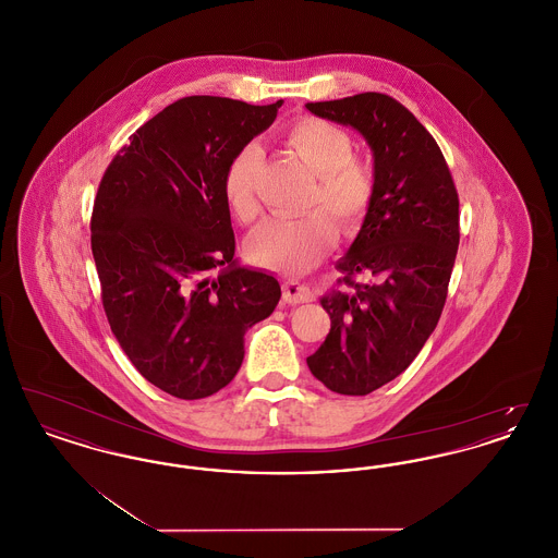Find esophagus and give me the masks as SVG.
I'll return each mask as SVG.
<instances>
[{"label":"esophagus","mask_w":558,"mask_h":558,"mask_svg":"<svg viewBox=\"0 0 558 558\" xmlns=\"http://www.w3.org/2000/svg\"><path fill=\"white\" fill-rule=\"evenodd\" d=\"M282 299H284L287 303H291V305L307 303V301H312V292H310V289H307L305 284H301V282H296V280H287V282L282 284Z\"/></svg>","instance_id":"esophagus-1"}]
</instances>
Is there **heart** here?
Instances as JSON below:
<instances>
[{"mask_svg":"<svg viewBox=\"0 0 558 558\" xmlns=\"http://www.w3.org/2000/svg\"><path fill=\"white\" fill-rule=\"evenodd\" d=\"M284 144L314 173L307 205L318 207L301 217H274L259 226L246 242L248 257L259 266L305 269L335 242L332 217L351 228L364 219L374 194V175L364 160L353 155L351 135L328 121L305 117L291 123ZM264 167L259 146L248 144L230 160L223 175L228 207L240 221L259 215L257 178Z\"/></svg>","mask_w":558,"mask_h":558,"instance_id":"obj_1","label":"heart"}]
</instances>
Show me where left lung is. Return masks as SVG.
<instances>
[{
    "label": "left lung",
    "mask_w": 558,
    "mask_h": 558,
    "mask_svg": "<svg viewBox=\"0 0 558 558\" xmlns=\"http://www.w3.org/2000/svg\"><path fill=\"white\" fill-rule=\"evenodd\" d=\"M305 107L362 133L374 157L371 207L337 262L343 289L319 299L330 332L307 357L330 391L368 396L414 362L444 312L460 242L458 192L437 142L396 98L366 92Z\"/></svg>",
    "instance_id": "8db88e82"
}]
</instances>
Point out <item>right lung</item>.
Segmentation results:
<instances>
[{
	"instance_id": "right-lung-1",
	"label": "right lung",
	"mask_w": 558,
	"mask_h": 558,
	"mask_svg": "<svg viewBox=\"0 0 558 558\" xmlns=\"http://www.w3.org/2000/svg\"><path fill=\"white\" fill-rule=\"evenodd\" d=\"M282 100L187 96L130 135L92 213V253L112 335L137 372L180 399L239 372L244 332L280 301L278 280L234 259L223 175Z\"/></svg>"
}]
</instances>
